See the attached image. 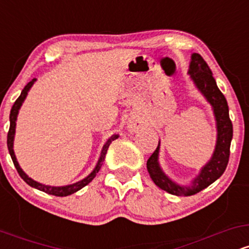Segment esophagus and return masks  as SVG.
<instances>
[{"label":"esophagus","instance_id":"1","mask_svg":"<svg viewBox=\"0 0 249 249\" xmlns=\"http://www.w3.org/2000/svg\"><path fill=\"white\" fill-rule=\"evenodd\" d=\"M127 127H128V130L131 131V132H136V131L139 128V125H138V123H137V122H130V123H128Z\"/></svg>","mask_w":249,"mask_h":249}]
</instances>
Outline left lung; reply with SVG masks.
Here are the masks:
<instances>
[{
	"label": "left lung",
	"instance_id": "left-lung-1",
	"mask_svg": "<svg viewBox=\"0 0 249 249\" xmlns=\"http://www.w3.org/2000/svg\"><path fill=\"white\" fill-rule=\"evenodd\" d=\"M191 59L192 61H191L190 70H188L191 78L196 83V88L201 91L202 95L211 103L214 115H215L218 139H216L215 151H214L212 159L202 167L201 172L196 178H194L191 186H179L178 184L173 182L165 176L158 162L159 144L146 162L147 171L154 184L161 190L166 191L167 193L178 196L196 194L222 176L230 160L231 142L233 138V125L230 118L227 101L219 90L212 71L199 53H193Z\"/></svg>",
	"mask_w": 249,
	"mask_h": 249
}]
</instances>
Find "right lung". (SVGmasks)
I'll return each mask as SVG.
<instances>
[{
    "label": "right lung",
    "instance_id": "obj_1",
    "mask_svg": "<svg viewBox=\"0 0 249 249\" xmlns=\"http://www.w3.org/2000/svg\"><path fill=\"white\" fill-rule=\"evenodd\" d=\"M36 79L34 78L33 81L28 83L27 85H25V88L22 90L21 95H19L18 98L16 99V102L14 103L13 107H11V111H10V126H9V131H8V137H7V145H8V150H9V153H10V157L11 159H13V162L14 165H15L17 172H18L19 177H21L22 179L24 180L25 182H27L28 185H30L31 187H35L37 190L39 191H43V192L48 193V194H53V196H70V194L77 192V191H79L81 188H83L84 186H87L90 181H92V179L95 178L96 174L98 173V171L101 170L102 165H103V161H104L105 159V156H107V148L110 146V144L115 139L118 138V134H113L112 137H111L110 139L107 142V144L103 146V150H102V153H101V157H99V160L97 162L95 170L92 171L87 178H84L81 181L76 182V184H72V185H68V186H62V187H53V186H47V185H43V184H39V182L35 181V180H33L31 178L25 174L23 171H22V168L19 167L18 162L16 160V157H15V153H14V150H13V144H14V136H15V126H16V118H17V113H18V110L19 107H21L22 103L25 99V97L28 95V91L30 90V88L33 87L34 82H35Z\"/></svg>",
    "mask_w": 249,
    "mask_h": 249
}]
</instances>
